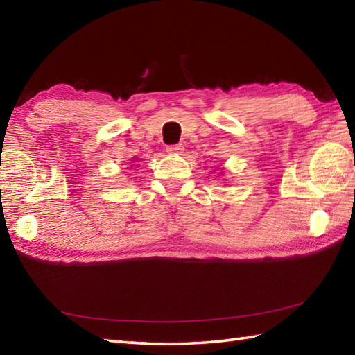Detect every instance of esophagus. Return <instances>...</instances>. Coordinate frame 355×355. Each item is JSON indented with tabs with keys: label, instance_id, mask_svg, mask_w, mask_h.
<instances>
[{
	"label": "esophagus",
	"instance_id": "esophagus-1",
	"mask_svg": "<svg viewBox=\"0 0 355 355\" xmlns=\"http://www.w3.org/2000/svg\"><path fill=\"white\" fill-rule=\"evenodd\" d=\"M166 150H168L169 154H178L183 150V146L182 145H168L166 146Z\"/></svg>",
	"mask_w": 355,
	"mask_h": 355
}]
</instances>
